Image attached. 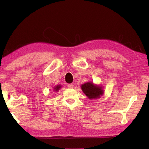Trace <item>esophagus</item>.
<instances>
[{
	"label": "esophagus",
	"mask_w": 149,
	"mask_h": 149,
	"mask_svg": "<svg viewBox=\"0 0 149 149\" xmlns=\"http://www.w3.org/2000/svg\"><path fill=\"white\" fill-rule=\"evenodd\" d=\"M67 86L68 88H74V84H67Z\"/></svg>",
	"instance_id": "34e87169"
}]
</instances>
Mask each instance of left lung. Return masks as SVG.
<instances>
[{
	"label": "left lung",
	"instance_id": "8db88e82",
	"mask_svg": "<svg viewBox=\"0 0 149 149\" xmlns=\"http://www.w3.org/2000/svg\"><path fill=\"white\" fill-rule=\"evenodd\" d=\"M81 90L90 100L98 99L104 93L103 87L94 84L92 82H87L81 85Z\"/></svg>",
	"mask_w": 149,
	"mask_h": 149
}]
</instances>
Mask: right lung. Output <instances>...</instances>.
I'll return each mask as SVG.
<instances>
[{
  "label": "right lung",
  "mask_w": 149,
  "mask_h": 149,
  "mask_svg": "<svg viewBox=\"0 0 149 149\" xmlns=\"http://www.w3.org/2000/svg\"><path fill=\"white\" fill-rule=\"evenodd\" d=\"M61 87H62L61 85H60V84L57 85V86L54 87L53 90H54V91H56V92H58V91L60 89H61Z\"/></svg>",
  "instance_id": "1"
}]
</instances>
